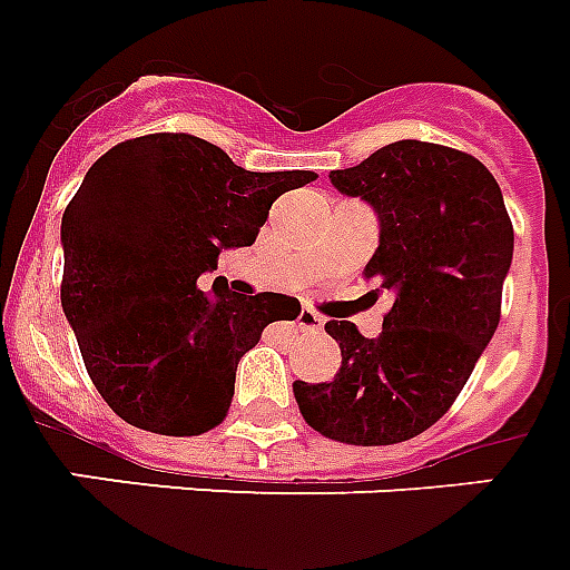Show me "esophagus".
I'll use <instances>...</instances> for the list:
<instances>
[{
	"label": "esophagus",
	"mask_w": 570,
	"mask_h": 570,
	"mask_svg": "<svg viewBox=\"0 0 570 570\" xmlns=\"http://www.w3.org/2000/svg\"><path fill=\"white\" fill-rule=\"evenodd\" d=\"M297 323L303 332H321L323 330V317L314 312V308H303L297 317Z\"/></svg>",
	"instance_id": "34e87169"
}]
</instances>
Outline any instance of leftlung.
I'll return each instance as SVG.
<instances>
[{"instance_id":"obj_1","label":"left lung","mask_w":570,"mask_h":570,"mask_svg":"<svg viewBox=\"0 0 570 570\" xmlns=\"http://www.w3.org/2000/svg\"><path fill=\"white\" fill-rule=\"evenodd\" d=\"M330 179L380 214L364 279L391 291L394 306L376 338L350 321L326 323L338 373L297 380L294 397L326 439L400 444L448 414L498 330L515 232L498 179L462 149L397 140Z\"/></svg>"}]
</instances>
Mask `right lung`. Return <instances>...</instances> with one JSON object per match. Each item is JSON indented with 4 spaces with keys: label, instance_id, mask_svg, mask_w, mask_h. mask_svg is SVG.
Instances as JSON below:
<instances>
[{
    "label": "right lung",
    "instance_id": "1",
    "mask_svg": "<svg viewBox=\"0 0 570 570\" xmlns=\"http://www.w3.org/2000/svg\"><path fill=\"white\" fill-rule=\"evenodd\" d=\"M312 170L253 173L185 131L122 140L94 161L61 220V306L102 400L138 430L203 435L223 423L240 356L285 294L199 291L229 247L256 244L285 190Z\"/></svg>",
    "mask_w": 570,
    "mask_h": 570
}]
</instances>
